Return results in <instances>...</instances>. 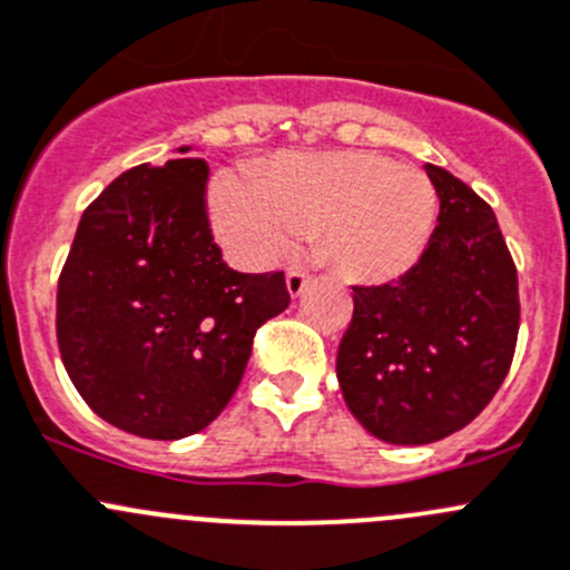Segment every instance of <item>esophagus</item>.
Wrapping results in <instances>:
<instances>
[{"label": "esophagus", "instance_id": "obj_1", "mask_svg": "<svg viewBox=\"0 0 570 570\" xmlns=\"http://www.w3.org/2000/svg\"><path fill=\"white\" fill-rule=\"evenodd\" d=\"M308 281H312V275H308L306 269L292 267L289 273H286V289H289V295H292V297H301L303 292H306Z\"/></svg>", "mask_w": 570, "mask_h": 570}]
</instances>
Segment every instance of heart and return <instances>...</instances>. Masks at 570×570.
Listing matches in <instances>:
<instances>
[{
    "label": "heart",
    "mask_w": 570,
    "mask_h": 570,
    "mask_svg": "<svg viewBox=\"0 0 570 570\" xmlns=\"http://www.w3.org/2000/svg\"><path fill=\"white\" fill-rule=\"evenodd\" d=\"M212 225L239 267L264 269L286 256L306 228L347 278L390 281L423 253L438 217V191L423 173L373 153H301L267 178L225 169L214 178Z\"/></svg>",
    "instance_id": "obj_1"
}]
</instances>
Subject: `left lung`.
<instances>
[{
    "instance_id": "left-lung-1",
    "label": "left lung",
    "mask_w": 570,
    "mask_h": 570,
    "mask_svg": "<svg viewBox=\"0 0 570 570\" xmlns=\"http://www.w3.org/2000/svg\"><path fill=\"white\" fill-rule=\"evenodd\" d=\"M432 239L392 284L353 286L336 379L353 417L392 445L438 443L493 401L515 356L518 273L493 208L445 169Z\"/></svg>"
}]
</instances>
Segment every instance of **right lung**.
I'll use <instances>...</instances> for the list:
<instances>
[{"mask_svg": "<svg viewBox=\"0 0 570 570\" xmlns=\"http://www.w3.org/2000/svg\"><path fill=\"white\" fill-rule=\"evenodd\" d=\"M206 184L203 158L121 173L82 212L58 281L66 373L136 438L203 432L234 397L256 331L289 306L284 273L223 262Z\"/></svg>", "mask_w": 570, "mask_h": 570, "instance_id": "add662e5", "label": "right lung"}]
</instances>
